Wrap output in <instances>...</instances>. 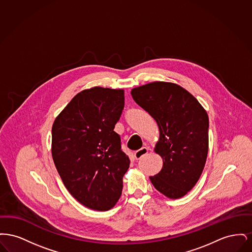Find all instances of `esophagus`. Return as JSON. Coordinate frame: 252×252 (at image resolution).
Returning <instances> with one entry per match:
<instances>
[{"mask_svg":"<svg viewBox=\"0 0 252 252\" xmlns=\"http://www.w3.org/2000/svg\"><path fill=\"white\" fill-rule=\"evenodd\" d=\"M148 153V149L146 147H142L141 149L137 150L136 152H134V157L136 159H140L142 158L144 155H146Z\"/></svg>","mask_w":252,"mask_h":252,"instance_id":"obj_1","label":"esophagus"}]
</instances>
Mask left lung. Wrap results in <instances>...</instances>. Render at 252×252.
I'll use <instances>...</instances> for the list:
<instances>
[{
    "instance_id": "1",
    "label": "left lung",
    "mask_w": 252,
    "mask_h": 252,
    "mask_svg": "<svg viewBox=\"0 0 252 252\" xmlns=\"http://www.w3.org/2000/svg\"><path fill=\"white\" fill-rule=\"evenodd\" d=\"M134 101L156 121L159 138L154 148L162 168L149 177L171 199L191 191L203 171L209 149V117L197 99L180 85L156 81L131 90Z\"/></svg>"
}]
</instances>
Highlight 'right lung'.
Returning a JSON list of instances; mask_svg holds the SVG:
<instances>
[{
  "label": "right lung",
  "mask_w": 252,
  "mask_h": 252,
  "mask_svg": "<svg viewBox=\"0 0 252 252\" xmlns=\"http://www.w3.org/2000/svg\"><path fill=\"white\" fill-rule=\"evenodd\" d=\"M124 90L94 87L78 93L52 127V157L67 190L85 207L115 206L129 158L114 126L125 106Z\"/></svg>",
  "instance_id": "add662e5"
}]
</instances>
